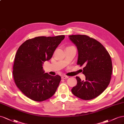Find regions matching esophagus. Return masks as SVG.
Here are the masks:
<instances>
[{
	"label": "esophagus",
	"mask_w": 124,
	"mask_h": 124,
	"mask_svg": "<svg viewBox=\"0 0 124 124\" xmlns=\"http://www.w3.org/2000/svg\"><path fill=\"white\" fill-rule=\"evenodd\" d=\"M69 78V76H66V75H63L62 76V79H66V78Z\"/></svg>",
	"instance_id": "34e87169"
}]
</instances>
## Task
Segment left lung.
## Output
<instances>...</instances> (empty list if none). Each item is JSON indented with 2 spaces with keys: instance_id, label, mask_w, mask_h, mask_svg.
Listing matches in <instances>:
<instances>
[{
  "instance_id": "left-lung-1",
  "label": "left lung",
  "mask_w": 124,
  "mask_h": 124,
  "mask_svg": "<svg viewBox=\"0 0 124 124\" xmlns=\"http://www.w3.org/2000/svg\"><path fill=\"white\" fill-rule=\"evenodd\" d=\"M69 37L77 49V64L85 66L83 72L85 80L76 77L77 83L72 89V93L83 100L93 99L103 93L110 82L111 56L103 46L93 38L84 35Z\"/></svg>"
}]
</instances>
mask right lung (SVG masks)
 Returning a JSON list of instances; mask_svg holds the SVG:
<instances>
[{
  "instance_id": "1",
  "label": "right lung",
  "mask_w": 124,
  "mask_h": 124,
  "mask_svg": "<svg viewBox=\"0 0 124 124\" xmlns=\"http://www.w3.org/2000/svg\"><path fill=\"white\" fill-rule=\"evenodd\" d=\"M64 37H37L25 41L17 50L13 68L14 80L19 89L31 100L43 101L55 93L61 78L45 73L42 65L52 58Z\"/></svg>"
}]
</instances>
